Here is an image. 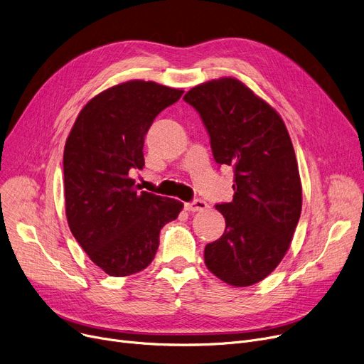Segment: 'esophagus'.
I'll return each instance as SVG.
<instances>
[{"label": "esophagus", "mask_w": 364, "mask_h": 364, "mask_svg": "<svg viewBox=\"0 0 364 364\" xmlns=\"http://www.w3.org/2000/svg\"><path fill=\"white\" fill-rule=\"evenodd\" d=\"M184 208H186V211H188V213H200V211H205V209L208 208V203L205 200L196 199L193 202L184 203Z\"/></svg>", "instance_id": "34e87169"}]
</instances>
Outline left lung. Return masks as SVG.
Masks as SVG:
<instances>
[{"label":"left lung","mask_w":364,"mask_h":364,"mask_svg":"<svg viewBox=\"0 0 364 364\" xmlns=\"http://www.w3.org/2000/svg\"><path fill=\"white\" fill-rule=\"evenodd\" d=\"M184 100L199 112L215 162L235 168L233 200L215 205L225 230L205 246V264L224 283L246 288L280 264L301 215L289 132L269 103L232 76L193 87Z\"/></svg>","instance_id":"obj_1"}]
</instances>
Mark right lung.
<instances>
[{
    "label": "right lung",
    "instance_id": "add662e5",
    "mask_svg": "<svg viewBox=\"0 0 364 364\" xmlns=\"http://www.w3.org/2000/svg\"><path fill=\"white\" fill-rule=\"evenodd\" d=\"M184 91L132 80L92 97L63 153L66 218L90 259L113 277L136 274L155 258L161 228L183 209L177 199L140 192L129 171L144 166L153 119Z\"/></svg>",
    "mask_w": 364,
    "mask_h": 364
}]
</instances>
